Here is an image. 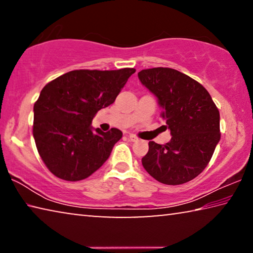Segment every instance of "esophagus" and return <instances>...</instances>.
<instances>
[{"instance_id":"obj_1","label":"esophagus","mask_w":253,"mask_h":253,"mask_svg":"<svg viewBox=\"0 0 253 253\" xmlns=\"http://www.w3.org/2000/svg\"><path fill=\"white\" fill-rule=\"evenodd\" d=\"M128 138H129L130 142H136V140H138V137L135 136V135H132V134L128 135Z\"/></svg>"}]
</instances>
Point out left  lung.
I'll list each match as a JSON object with an SVG mask.
<instances>
[{
	"instance_id": "obj_1",
	"label": "left lung",
	"mask_w": 253,
	"mask_h": 253,
	"mask_svg": "<svg viewBox=\"0 0 253 253\" xmlns=\"http://www.w3.org/2000/svg\"><path fill=\"white\" fill-rule=\"evenodd\" d=\"M138 78L158 98L170 142L148 143L144 169L168 185L190 182L203 172L220 140V113L202 84L172 68H152Z\"/></svg>"
}]
</instances>
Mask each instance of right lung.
Listing matches in <instances>:
<instances>
[{
	"instance_id": "obj_1",
	"label": "right lung",
	"mask_w": 253,
	"mask_h": 253,
	"mask_svg": "<svg viewBox=\"0 0 253 253\" xmlns=\"http://www.w3.org/2000/svg\"><path fill=\"white\" fill-rule=\"evenodd\" d=\"M135 71L72 70L44 85L33 107V137L54 176L81 181L108 160L123 132L92 130L90 124L98 111L113 104Z\"/></svg>"
}]
</instances>
